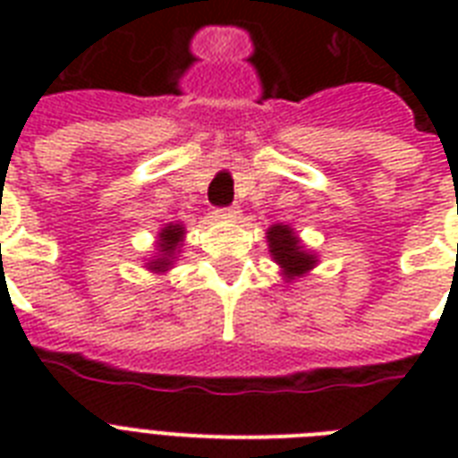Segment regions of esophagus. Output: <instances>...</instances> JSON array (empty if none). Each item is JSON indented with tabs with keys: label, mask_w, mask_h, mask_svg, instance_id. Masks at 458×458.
<instances>
[{
	"label": "esophagus",
	"mask_w": 458,
	"mask_h": 458,
	"mask_svg": "<svg viewBox=\"0 0 458 458\" xmlns=\"http://www.w3.org/2000/svg\"><path fill=\"white\" fill-rule=\"evenodd\" d=\"M216 216H218V218H225V221H235L237 216H240V208H237V207L218 208V211H216Z\"/></svg>",
	"instance_id": "esophagus-1"
}]
</instances>
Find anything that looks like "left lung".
Returning <instances> with one entry per match:
<instances>
[{
	"instance_id": "1",
	"label": "left lung",
	"mask_w": 458,
	"mask_h": 458,
	"mask_svg": "<svg viewBox=\"0 0 458 458\" xmlns=\"http://www.w3.org/2000/svg\"><path fill=\"white\" fill-rule=\"evenodd\" d=\"M266 240H268L271 259L280 266V276H283L285 283L304 278L306 273H311L316 264H318L316 251L306 250L293 225L276 223V225L266 230Z\"/></svg>"
}]
</instances>
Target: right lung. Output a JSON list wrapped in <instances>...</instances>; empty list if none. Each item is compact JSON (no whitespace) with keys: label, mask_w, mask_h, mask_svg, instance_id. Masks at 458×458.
Masks as SVG:
<instances>
[{"label":"right lung","mask_w":458,"mask_h":458,"mask_svg":"<svg viewBox=\"0 0 458 458\" xmlns=\"http://www.w3.org/2000/svg\"><path fill=\"white\" fill-rule=\"evenodd\" d=\"M185 242V225L182 223H165L164 228L158 230L157 237V251L154 257L147 259V271L164 276L173 268V264L178 261L180 247Z\"/></svg>","instance_id":"1"}]
</instances>
